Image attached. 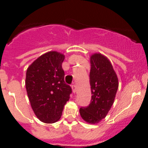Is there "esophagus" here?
I'll return each instance as SVG.
<instances>
[{
  "mask_svg": "<svg viewBox=\"0 0 148 148\" xmlns=\"http://www.w3.org/2000/svg\"><path fill=\"white\" fill-rule=\"evenodd\" d=\"M72 90H73V92H74V93H75V92H76V91H77L76 85H75V84H74V85L72 86Z\"/></svg>",
  "mask_w": 148,
  "mask_h": 148,
  "instance_id": "34e87169",
  "label": "esophagus"
}]
</instances>
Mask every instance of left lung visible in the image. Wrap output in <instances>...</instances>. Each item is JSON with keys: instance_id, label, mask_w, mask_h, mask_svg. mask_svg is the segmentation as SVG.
Wrapping results in <instances>:
<instances>
[{"instance_id": "obj_1", "label": "left lung", "mask_w": 148, "mask_h": 148, "mask_svg": "<svg viewBox=\"0 0 148 148\" xmlns=\"http://www.w3.org/2000/svg\"><path fill=\"white\" fill-rule=\"evenodd\" d=\"M90 83L91 101L87 108H81L79 112L86 122L97 124L108 115L119 87L118 77L113 65L101 53L90 56Z\"/></svg>"}]
</instances>
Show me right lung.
<instances>
[{
  "label": "right lung",
  "instance_id": "right-lung-1",
  "mask_svg": "<svg viewBox=\"0 0 148 148\" xmlns=\"http://www.w3.org/2000/svg\"><path fill=\"white\" fill-rule=\"evenodd\" d=\"M64 55L57 51L44 53L28 66L25 85L35 116L44 123L52 124L61 119L72 89L64 82L62 62Z\"/></svg>",
  "mask_w": 148,
  "mask_h": 148
}]
</instances>
